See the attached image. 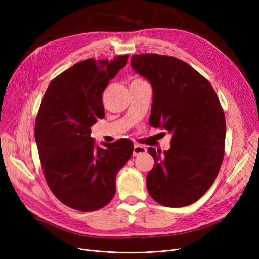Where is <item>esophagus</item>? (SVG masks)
Here are the masks:
<instances>
[{
  "mask_svg": "<svg viewBox=\"0 0 259 259\" xmlns=\"http://www.w3.org/2000/svg\"><path fill=\"white\" fill-rule=\"evenodd\" d=\"M147 152V149L139 144H134L133 146V156H138V155H142L145 154Z\"/></svg>",
  "mask_w": 259,
  "mask_h": 259,
  "instance_id": "1",
  "label": "esophagus"
}]
</instances>
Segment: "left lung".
<instances>
[{"instance_id": "left-lung-1", "label": "left lung", "mask_w": 259, "mask_h": 259, "mask_svg": "<svg viewBox=\"0 0 259 259\" xmlns=\"http://www.w3.org/2000/svg\"><path fill=\"white\" fill-rule=\"evenodd\" d=\"M131 66L152 86L149 124L172 133L169 150L148 148L154 158L148 192L165 207L191 205L212 186L225 155L226 119L219 97L207 78L174 57L133 54Z\"/></svg>"}]
</instances>
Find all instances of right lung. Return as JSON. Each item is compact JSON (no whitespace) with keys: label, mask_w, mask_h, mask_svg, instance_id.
I'll use <instances>...</instances> for the list:
<instances>
[{"label":"right lung","mask_w":259,"mask_h":259,"mask_svg":"<svg viewBox=\"0 0 259 259\" xmlns=\"http://www.w3.org/2000/svg\"><path fill=\"white\" fill-rule=\"evenodd\" d=\"M129 56L87 59L53 78L36 115L34 137L51 192L71 209L91 212L115 194L117 172L130 159L131 141L95 146L90 127L104 118L103 92Z\"/></svg>","instance_id":"add662e5"}]
</instances>
